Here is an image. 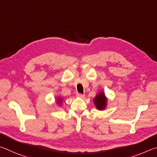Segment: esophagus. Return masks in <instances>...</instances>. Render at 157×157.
Instances as JSON below:
<instances>
[{
    "label": "esophagus",
    "mask_w": 157,
    "mask_h": 157,
    "mask_svg": "<svg viewBox=\"0 0 157 157\" xmlns=\"http://www.w3.org/2000/svg\"><path fill=\"white\" fill-rule=\"evenodd\" d=\"M76 97H79V98H84L85 97V94H80V93H76Z\"/></svg>",
    "instance_id": "esophagus-1"
}]
</instances>
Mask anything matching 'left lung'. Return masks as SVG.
I'll return each instance as SVG.
<instances>
[{
	"label": "left lung",
	"instance_id": "obj_1",
	"mask_svg": "<svg viewBox=\"0 0 157 157\" xmlns=\"http://www.w3.org/2000/svg\"><path fill=\"white\" fill-rule=\"evenodd\" d=\"M94 103L98 109L103 110V109L105 108L107 104V98L103 92H101L98 95H97V97L94 99Z\"/></svg>",
	"mask_w": 157,
	"mask_h": 157
}]
</instances>
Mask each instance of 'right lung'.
Instances as JSON below:
<instances>
[{"label": "right lung", "instance_id": "obj_1", "mask_svg": "<svg viewBox=\"0 0 157 157\" xmlns=\"http://www.w3.org/2000/svg\"><path fill=\"white\" fill-rule=\"evenodd\" d=\"M58 101H59V102H58V103H60V102H61V101H62V99H61V98H59V99H58Z\"/></svg>", "mask_w": 157, "mask_h": 157}]
</instances>
